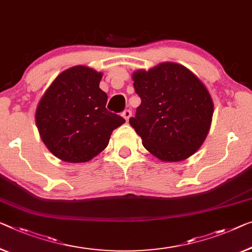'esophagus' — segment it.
<instances>
[{
    "instance_id": "obj_1",
    "label": "esophagus",
    "mask_w": 252,
    "mask_h": 252,
    "mask_svg": "<svg viewBox=\"0 0 252 252\" xmlns=\"http://www.w3.org/2000/svg\"><path fill=\"white\" fill-rule=\"evenodd\" d=\"M131 115H132V112H131L130 110L123 111V113H122V116L126 119V121H129V119L131 118Z\"/></svg>"
}]
</instances>
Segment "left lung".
I'll return each instance as SVG.
<instances>
[{
	"mask_svg": "<svg viewBox=\"0 0 252 252\" xmlns=\"http://www.w3.org/2000/svg\"><path fill=\"white\" fill-rule=\"evenodd\" d=\"M140 97L129 122L142 145L164 162H179L200 148L212 123L214 105L202 82L176 63H160L133 73Z\"/></svg>",
	"mask_w": 252,
	"mask_h": 252,
	"instance_id": "8db88e82",
	"label": "left lung"
}]
</instances>
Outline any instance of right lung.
Here are the masks:
<instances>
[{"mask_svg":"<svg viewBox=\"0 0 252 252\" xmlns=\"http://www.w3.org/2000/svg\"><path fill=\"white\" fill-rule=\"evenodd\" d=\"M100 79L102 73L90 67H70L56 77L38 104L36 125L42 140L64 162H88L106 148L112 131L126 122L107 111Z\"/></svg>","mask_w":252,"mask_h":252,"instance_id":"1","label":"right lung"}]
</instances>
